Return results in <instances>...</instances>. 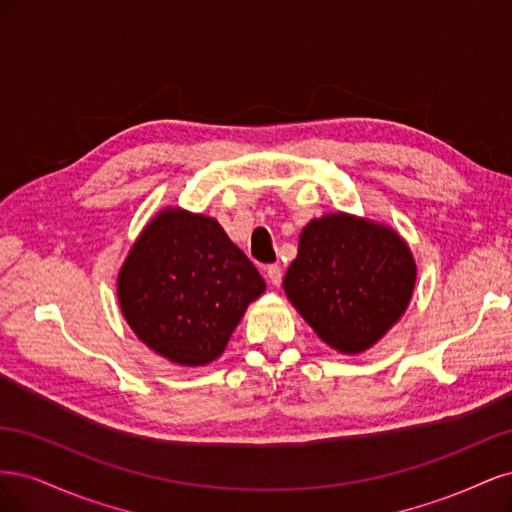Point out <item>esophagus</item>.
Masks as SVG:
<instances>
[{
	"mask_svg": "<svg viewBox=\"0 0 512 512\" xmlns=\"http://www.w3.org/2000/svg\"><path fill=\"white\" fill-rule=\"evenodd\" d=\"M265 273H267V280L271 282V286H280L282 284V267H277V265H269L267 269H265Z\"/></svg>",
	"mask_w": 512,
	"mask_h": 512,
	"instance_id": "1",
	"label": "esophagus"
}]
</instances>
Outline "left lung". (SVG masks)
I'll return each mask as SVG.
<instances>
[{"mask_svg":"<svg viewBox=\"0 0 512 512\" xmlns=\"http://www.w3.org/2000/svg\"><path fill=\"white\" fill-rule=\"evenodd\" d=\"M414 284L416 262L406 239L344 211L307 222L284 275L292 307L342 354L376 346L406 314Z\"/></svg>","mask_w":512,"mask_h":512,"instance_id":"8db88e82","label":"left lung"}]
</instances>
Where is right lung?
<instances>
[{
    "label": "right lung",
    "mask_w": 512,
    "mask_h": 512,
    "mask_svg": "<svg viewBox=\"0 0 512 512\" xmlns=\"http://www.w3.org/2000/svg\"><path fill=\"white\" fill-rule=\"evenodd\" d=\"M265 290L220 222L183 207L153 215L117 275L119 307L134 335L181 367L220 359L247 305Z\"/></svg>",
    "instance_id": "1"
}]
</instances>
